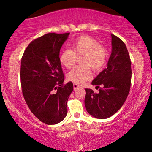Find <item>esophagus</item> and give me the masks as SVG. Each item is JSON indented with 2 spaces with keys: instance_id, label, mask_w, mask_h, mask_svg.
Here are the masks:
<instances>
[{
  "instance_id": "esophagus-1",
  "label": "esophagus",
  "mask_w": 152,
  "mask_h": 152,
  "mask_svg": "<svg viewBox=\"0 0 152 152\" xmlns=\"http://www.w3.org/2000/svg\"><path fill=\"white\" fill-rule=\"evenodd\" d=\"M80 86H79V85H77V84H73V88H74V90H76V89H77L78 88H80Z\"/></svg>"
}]
</instances>
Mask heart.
<instances>
[{
    "label": "heart",
    "mask_w": 152,
    "mask_h": 152,
    "mask_svg": "<svg viewBox=\"0 0 152 152\" xmlns=\"http://www.w3.org/2000/svg\"><path fill=\"white\" fill-rule=\"evenodd\" d=\"M72 50H64L59 57L62 66L72 68L75 64L77 57H82L83 66L75 67L68 73V80L78 85H82L92 77L91 68L94 71H99L104 66L107 52L104 47L99 45L97 40L89 36H80L71 43Z\"/></svg>",
    "instance_id": "obj_1"
}]
</instances>
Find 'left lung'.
Segmentation results:
<instances>
[{
  "instance_id": "1",
  "label": "left lung",
  "mask_w": 152,
  "mask_h": 152,
  "mask_svg": "<svg viewBox=\"0 0 152 152\" xmlns=\"http://www.w3.org/2000/svg\"><path fill=\"white\" fill-rule=\"evenodd\" d=\"M112 52L104 69L92 82L99 93L86 88L84 104L88 113L98 119L114 115L123 105L131 87L132 64L126 45L111 34ZM101 86L102 88H99Z\"/></svg>"
}]
</instances>
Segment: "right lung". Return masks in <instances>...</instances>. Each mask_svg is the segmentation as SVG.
<instances>
[{
  "label": "right lung",
  "instance_id": "obj_1",
  "mask_svg": "<svg viewBox=\"0 0 152 152\" xmlns=\"http://www.w3.org/2000/svg\"><path fill=\"white\" fill-rule=\"evenodd\" d=\"M70 33H48L32 41L20 64V82L25 100L32 113L43 123L55 124L67 115L71 82L64 84L59 61L60 49Z\"/></svg>",
  "mask_w": 152,
  "mask_h": 152
}]
</instances>
